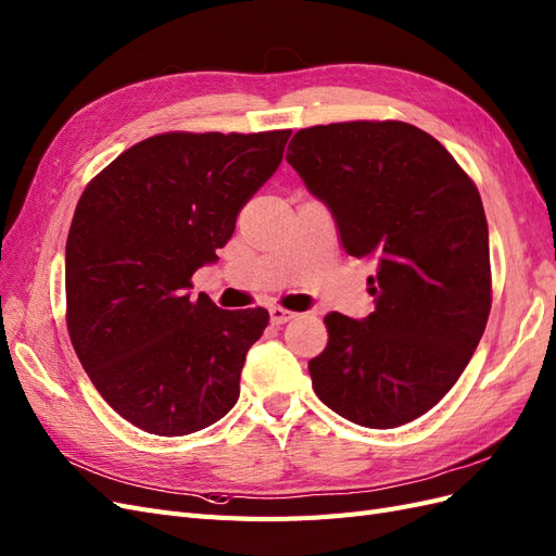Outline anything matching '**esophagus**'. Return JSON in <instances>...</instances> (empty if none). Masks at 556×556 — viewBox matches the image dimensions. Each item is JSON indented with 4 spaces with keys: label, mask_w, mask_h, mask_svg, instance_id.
<instances>
[{
    "label": "esophagus",
    "mask_w": 556,
    "mask_h": 556,
    "mask_svg": "<svg viewBox=\"0 0 556 556\" xmlns=\"http://www.w3.org/2000/svg\"><path fill=\"white\" fill-rule=\"evenodd\" d=\"M268 315H271V323H274V325H285V323H290V319L294 317L292 311L280 308V306H274L271 311H268Z\"/></svg>",
    "instance_id": "obj_1"
}]
</instances>
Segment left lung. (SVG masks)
Instances as JSON below:
<instances>
[{
  "label": "left lung",
  "instance_id": "left-lung-1",
  "mask_svg": "<svg viewBox=\"0 0 556 556\" xmlns=\"http://www.w3.org/2000/svg\"><path fill=\"white\" fill-rule=\"evenodd\" d=\"M288 162L331 211L352 257L376 260V311L329 313L313 390L368 429L425 415L459 380L492 308L490 231L476 182L431 134L399 121L299 129Z\"/></svg>",
  "mask_w": 556,
  "mask_h": 556
}]
</instances>
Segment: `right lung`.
I'll use <instances>...</instances> for the list:
<instances>
[{
	"instance_id": "obj_1",
	"label": "right lung",
	"mask_w": 556,
	"mask_h": 556,
	"mask_svg": "<svg viewBox=\"0 0 556 556\" xmlns=\"http://www.w3.org/2000/svg\"><path fill=\"white\" fill-rule=\"evenodd\" d=\"M290 134H157L80 194L66 239V327L97 392L134 427L194 433L239 401L268 313L194 299L190 278L217 260Z\"/></svg>"
}]
</instances>
